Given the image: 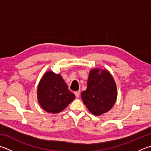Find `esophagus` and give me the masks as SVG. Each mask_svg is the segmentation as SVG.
<instances>
[{"mask_svg": "<svg viewBox=\"0 0 151 151\" xmlns=\"http://www.w3.org/2000/svg\"><path fill=\"white\" fill-rule=\"evenodd\" d=\"M75 96L76 98H79V96H80V91L75 92Z\"/></svg>", "mask_w": 151, "mask_h": 151, "instance_id": "1", "label": "esophagus"}]
</instances>
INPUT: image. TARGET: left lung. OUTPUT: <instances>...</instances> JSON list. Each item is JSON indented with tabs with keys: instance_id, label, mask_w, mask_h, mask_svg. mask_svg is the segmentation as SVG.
I'll return each instance as SVG.
<instances>
[{
	"instance_id": "left-lung-1",
	"label": "left lung",
	"mask_w": 151,
	"mask_h": 151,
	"mask_svg": "<svg viewBox=\"0 0 151 151\" xmlns=\"http://www.w3.org/2000/svg\"><path fill=\"white\" fill-rule=\"evenodd\" d=\"M94 68L89 73L87 88L81 98L88 110L95 116H100L110 110L117 99V87L108 71Z\"/></svg>"
}]
</instances>
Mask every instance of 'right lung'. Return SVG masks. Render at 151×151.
<instances>
[{"mask_svg": "<svg viewBox=\"0 0 151 151\" xmlns=\"http://www.w3.org/2000/svg\"><path fill=\"white\" fill-rule=\"evenodd\" d=\"M37 99L42 108L51 114L63 110L75 98L60 75L48 71L37 87Z\"/></svg>", "mask_w": 151, "mask_h": 151, "instance_id": "add662e5", "label": "right lung"}]
</instances>
